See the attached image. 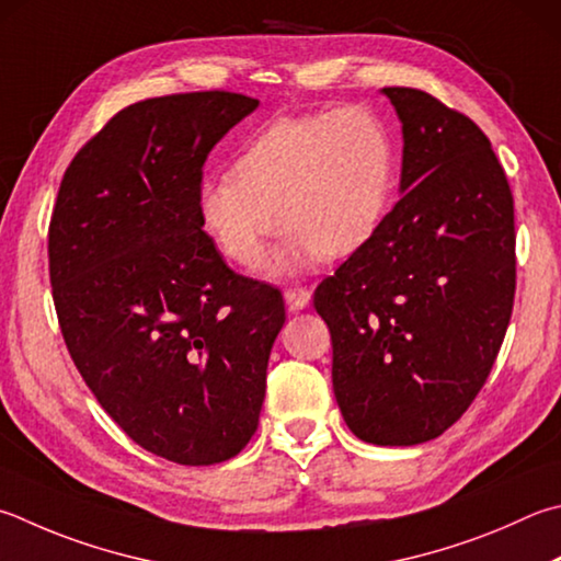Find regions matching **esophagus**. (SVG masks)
<instances>
[{
    "label": "esophagus",
    "instance_id": "esophagus-1",
    "mask_svg": "<svg viewBox=\"0 0 561 561\" xmlns=\"http://www.w3.org/2000/svg\"><path fill=\"white\" fill-rule=\"evenodd\" d=\"M284 301H287V307H289L291 311H301V309L309 307L311 291H309V289H301V287L287 289V291H284Z\"/></svg>",
    "mask_w": 561,
    "mask_h": 561
}]
</instances>
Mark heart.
Returning <instances> with one entry per match:
<instances>
[{"mask_svg":"<svg viewBox=\"0 0 561 561\" xmlns=\"http://www.w3.org/2000/svg\"><path fill=\"white\" fill-rule=\"evenodd\" d=\"M397 149L390 127L365 105L270 122L236 159V171L201 179L196 213L216 248L254 267L289 230L267 274L291 279L321 260L363 250L390 210Z\"/></svg>","mask_w":561,"mask_h":561,"instance_id":"1","label":"heart"}]
</instances>
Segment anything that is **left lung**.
<instances>
[{"mask_svg":"<svg viewBox=\"0 0 561 561\" xmlns=\"http://www.w3.org/2000/svg\"><path fill=\"white\" fill-rule=\"evenodd\" d=\"M380 93L402 122L400 201L313 294L333 394L358 439H436L476 400L515 297V213L491 141L414 88Z\"/></svg>","mask_w":561,"mask_h":561,"instance_id":"obj_1","label":"left lung"}]
</instances>
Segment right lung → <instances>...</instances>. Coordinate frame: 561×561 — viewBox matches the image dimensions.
I'll list each match as a JSON object with an SVG mask.
<instances>
[{
	"mask_svg": "<svg viewBox=\"0 0 561 561\" xmlns=\"http://www.w3.org/2000/svg\"><path fill=\"white\" fill-rule=\"evenodd\" d=\"M260 107L222 93L119 110L70 161L48 228L76 368L122 432L181 466L242 451L260 422L284 301L222 262L196 188L210 149Z\"/></svg>",
	"mask_w": 561,
	"mask_h": 561,
	"instance_id": "obj_1",
	"label": "right lung"
}]
</instances>
